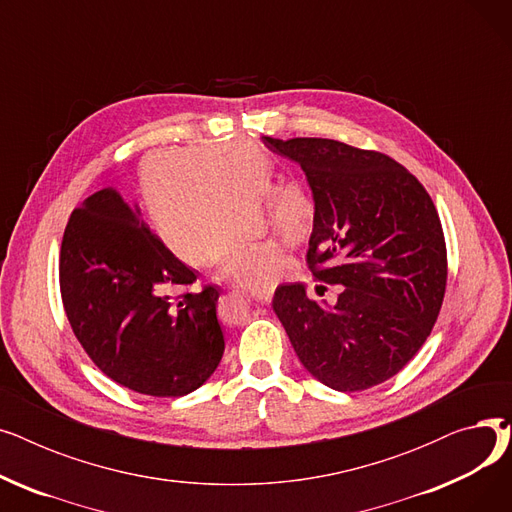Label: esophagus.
<instances>
[{
  "label": "esophagus",
  "instance_id": "1",
  "mask_svg": "<svg viewBox=\"0 0 512 512\" xmlns=\"http://www.w3.org/2000/svg\"><path fill=\"white\" fill-rule=\"evenodd\" d=\"M251 299L263 303V305H270L272 303V297H274V290H261V292H251L249 294Z\"/></svg>",
  "mask_w": 512,
  "mask_h": 512
}]
</instances>
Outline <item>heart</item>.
Masks as SVG:
<instances>
[{"label": "heart", "instance_id": "b5f03b06", "mask_svg": "<svg viewBox=\"0 0 512 512\" xmlns=\"http://www.w3.org/2000/svg\"><path fill=\"white\" fill-rule=\"evenodd\" d=\"M137 193L149 228L172 255L207 257L234 284L272 290L297 272L272 245L242 238L238 201L265 197L267 222L286 247L309 238L315 201L303 182L272 186V161L249 141H207L147 153L137 168Z\"/></svg>", "mask_w": 512, "mask_h": 512}]
</instances>
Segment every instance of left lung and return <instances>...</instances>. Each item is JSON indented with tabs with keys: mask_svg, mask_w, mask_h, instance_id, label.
Wrapping results in <instances>:
<instances>
[{
	"mask_svg": "<svg viewBox=\"0 0 512 512\" xmlns=\"http://www.w3.org/2000/svg\"><path fill=\"white\" fill-rule=\"evenodd\" d=\"M195 280L116 188H101L72 211L60 251L62 301L74 336L114 382L184 396L211 378L224 355L218 288L176 301L164 292Z\"/></svg>",
	"mask_w": 512,
	"mask_h": 512,
	"instance_id": "obj_1",
	"label": "left lung"
}]
</instances>
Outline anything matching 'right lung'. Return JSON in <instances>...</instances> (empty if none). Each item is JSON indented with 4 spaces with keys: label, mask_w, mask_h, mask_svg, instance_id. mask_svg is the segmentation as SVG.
I'll list each match as a JSON object with an SVG mask.
<instances>
[{
    "label": "right lung",
    "mask_w": 512,
    "mask_h": 512,
    "mask_svg": "<svg viewBox=\"0 0 512 512\" xmlns=\"http://www.w3.org/2000/svg\"><path fill=\"white\" fill-rule=\"evenodd\" d=\"M303 168L315 201L307 263L338 301L282 284L274 311L305 369L338 392L378 386L405 367L438 319L446 242L423 184L394 159L330 139H272Z\"/></svg>",
    "instance_id": "right-lung-1"
}]
</instances>
